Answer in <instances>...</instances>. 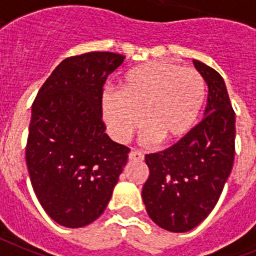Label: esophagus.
I'll return each mask as SVG.
<instances>
[{
  "mask_svg": "<svg viewBox=\"0 0 256 256\" xmlns=\"http://www.w3.org/2000/svg\"><path fill=\"white\" fill-rule=\"evenodd\" d=\"M128 158L134 160V161H143L144 160V154L140 152V150H132L128 154Z\"/></svg>",
  "mask_w": 256,
  "mask_h": 256,
  "instance_id": "34e87169",
  "label": "esophagus"
}]
</instances>
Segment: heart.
I'll return each instance as SVG.
<instances>
[{
	"instance_id": "heart-1",
	"label": "heart",
	"mask_w": 256,
	"mask_h": 256,
	"mask_svg": "<svg viewBox=\"0 0 256 256\" xmlns=\"http://www.w3.org/2000/svg\"><path fill=\"white\" fill-rule=\"evenodd\" d=\"M204 102L205 82L200 72L152 60L128 70L122 77L120 92H106L102 110L117 142H128L144 122L146 140L174 144L193 130Z\"/></svg>"
}]
</instances>
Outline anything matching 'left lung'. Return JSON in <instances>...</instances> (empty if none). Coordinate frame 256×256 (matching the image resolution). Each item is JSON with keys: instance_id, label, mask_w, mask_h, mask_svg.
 Segmentation results:
<instances>
[{"instance_id": "left-lung-1", "label": "left lung", "mask_w": 256, "mask_h": 256, "mask_svg": "<svg viewBox=\"0 0 256 256\" xmlns=\"http://www.w3.org/2000/svg\"><path fill=\"white\" fill-rule=\"evenodd\" d=\"M193 63L208 86L205 118L183 140L146 156L150 176L142 190L150 219L175 233L206 219L234 161L236 116L223 77L202 62Z\"/></svg>"}]
</instances>
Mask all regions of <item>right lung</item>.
Instances as JSON below:
<instances>
[{
    "instance_id": "1",
    "label": "right lung",
    "mask_w": 256,
    "mask_h": 256,
    "mask_svg": "<svg viewBox=\"0 0 256 256\" xmlns=\"http://www.w3.org/2000/svg\"><path fill=\"white\" fill-rule=\"evenodd\" d=\"M125 60L114 52L66 58L32 104L26 168L40 204L66 228L92 223L106 210L130 148L106 134L103 86Z\"/></svg>"
}]
</instances>
